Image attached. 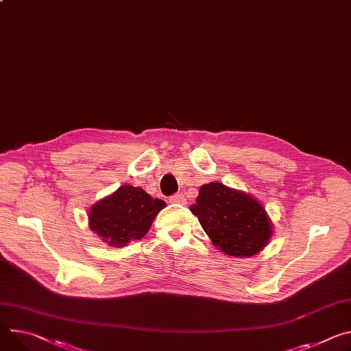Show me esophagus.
I'll return each mask as SVG.
<instances>
[{
    "label": "esophagus",
    "mask_w": 351,
    "mask_h": 351,
    "mask_svg": "<svg viewBox=\"0 0 351 351\" xmlns=\"http://www.w3.org/2000/svg\"><path fill=\"white\" fill-rule=\"evenodd\" d=\"M169 202L173 203V204H183V206L187 203L183 195H175V196H172V197L169 199Z\"/></svg>",
    "instance_id": "1"
}]
</instances>
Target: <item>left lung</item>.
<instances>
[{
	"label": "left lung",
	"instance_id": "8db88e82",
	"mask_svg": "<svg viewBox=\"0 0 351 351\" xmlns=\"http://www.w3.org/2000/svg\"><path fill=\"white\" fill-rule=\"evenodd\" d=\"M192 211L222 253L250 258L262 252L274 232L263 204L253 196L219 182L203 184Z\"/></svg>",
	"mask_w": 351,
	"mask_h": 351
}]
</instances>
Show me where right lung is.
Listing matches in <instances>:
<instances>
[{
  "label": "right lung",
  "instance_id": "right-lung-1",
  "mask_svg": "<svg viewBox=\"0 0 351 351\" xmlns=\"http://www.w3.org/2000/svg\"><path fill=\"white\" fill-rule=\"evenodd\" d=\"M165 206L164 200L152 199L141 187L123 184L89 208L88 226L102 242L123 247L141 239Z\"/></svg>",
  "mask_w": 351,
  "mask_h": 351
}]
</instances>
